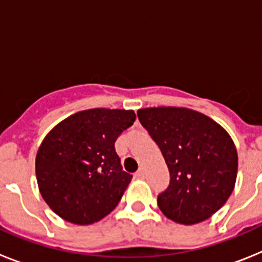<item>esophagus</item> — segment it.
Instances as JSON below:
<instances>
[{"label":"esophagus","instance_id":"obj_1","mask_svg":"<svg viewBox=\"0 0 262 262\" xmlns=\"http://www.w3.org/2000/svg\"><path fill=\"white\" fill-rule=\"evenodd\" d=\"M135 176H136V177H138V178H140V180H143V178H144V177H145L144 169H142V168L139 169L138 172H136V173H135Z\"/></svg>","mask_w":262,"mask_h":262}]
</instances>
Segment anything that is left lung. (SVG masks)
<instances>
[{"mask_svg":"<svg viewBox=\"0 0 262 262\" xmlns=\"http://www.w3.org/2000/svg\"><path fill=\"white\" fill-rule=\"evenodd\" d=\"M138 118L163 154L170 182L157 196L166 217L191 226L227 202L237 176V151L230 134L207 115L187 107L138 110Z\"/></svg>","mask_w":262,"mask_h":262,"instance_id":"8db88e82","label":"left lung"}]
</instances>
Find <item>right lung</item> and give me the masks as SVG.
<instances>
[{"label": "right lung", "mask_w": 262, "mask_h": 262, "mask_svg": "<svg viewBox=\"0 0 262 262\" xmlns=\"http://www.w3.org/2000/svg\"><path fill=\"white\" fill-rule=\"evenodd\" d=\"M135 118L133 110L89 108L46 135L36 154V181L55 214L86 226L117 207L133 176L122 169L114 143Z\"/></svg>", "instance_id": "obj_1"}]
</instances>
